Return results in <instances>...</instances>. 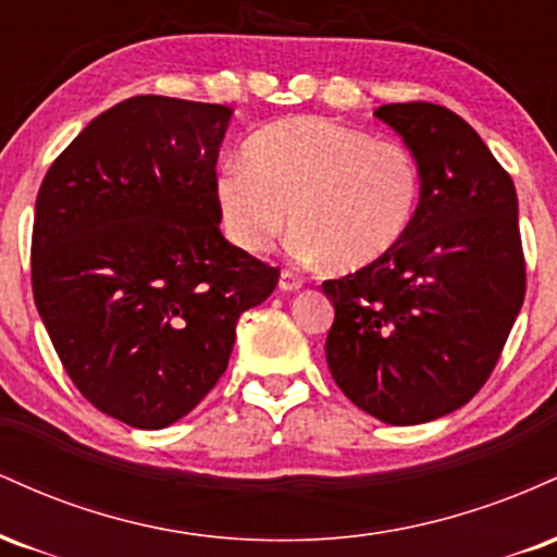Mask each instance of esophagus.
<instances>
[{"instance_id":"esophagus-1","label":"esophagus","mask_w":557,"mask_h":557,"mask_svg":"<svg viewBox=\"0 0 557 557\" xmlns=\"http://www.w3.org/2000/svg\"><path fill=\"white\" fill-rule=\"evenodd\" d=\"M280 287L283 290H298V287H304V277L293 270H283V274H280Z\"/></svg>"}]
</instances>
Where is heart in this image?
<instances>
[{
    "label": "heart",
    "instance_id": "heart-1",
    "mask_svg": "<svg viewBox=\"0 0 557 557\" xmlns=\"http://www.w3.org/2000/svg\"><path fill=\"white\" fill-rule=\"evenodd\" d=\"M222 230L240 251L264 253L290 214L293 251L330 272H359L385 259L413 225L421 170L393 138L330 117H287L246 144V164L227 162L214 185Z\"/></svg>",
    "mask_w": 557,
    "mask_h": 557
}]
</instances>
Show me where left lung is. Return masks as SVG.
Wrapping results in <instances>:
<instances>
[{
  "instance_id": "obj_1",
  "label": "left lung",
  "mask_w": 557,
  "mask_h": 557,
  "mask_svg": "<svg viewBox=\"0 0 557 557\" xmlns=\"http://www.w3.org/2000/svg\"><path fill=\"white\" fill-rule=\"evenodd\" d=\"M421 170L413 225L372 267L324 280L327 367L361 411L424 424L469 403L500 361L527 296L519 198L466 120L432 101L374 112Z\"/></svg>"
}]
</instances>
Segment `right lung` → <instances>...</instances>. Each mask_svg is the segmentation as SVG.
<instances>
[{
    "instance_id": "right-lung-1",
    "label": "right lung",
    "mask_w": 557,
    "mask_h": 557,
    "mask_svg": "<svg viewBox=\"0 0 557 557\" xmlns=\"http://www.w3.org/2000/svg\"><path fill=\"white\" fill-rule=\"evenodd\" d=\"M230 114L133 96L83 127L38 188V314L83 398L138 430L194 411L225 374L238 317L277 285V267L220 233Z\"/></svg>"
}]
</instances>
